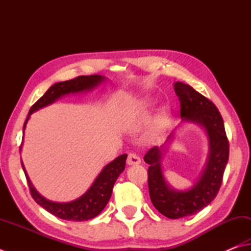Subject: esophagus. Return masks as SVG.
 Masks as SVG:
<instances>
[{
    "label": "esophagus",
    "mask_w": 251,
    "mask_h": 251,
    "mask_svg": "<svg viewBox=\"0 0 251 251\" xmlns=\"http://www.w3.org/2000/svg\"><path fill=\"white\" fill-rule=\"evenodd\" d=\"M141 163V158L139 157V155H136L134 153H130L129 156H127L126 159V164L129 166H132V165H139Z\"/></svg>",
    "instance_id": "1"
}]
</instances>
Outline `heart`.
I'll list each match as a JSON object with an SVG mask.
<instances>
[{
  "label": "heart",
  "instance_id": "1",
  "mask_svg": "<svg viewBox=\"0 0 251 251\" xmlns=\"http://www.w3.org/2000/svg\"><path fill=\"white\" fill-rule=\"evenodd\" d=\"M154 108V102L150 99H143V100L136 103L126 120L124 122V129L130 133H135L143 129L144 126L150 121L152 111ZM170 124V113L167 108H162L157 115L155 116L153 124L151 126L148 132V136L150 140L158 139L164 132L167 130Z\"/></svg>",
  "mask_w": 251,
  "mask_h": 251
}]
</instances>
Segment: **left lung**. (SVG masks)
Returning <instances> with one entry per match:
<instances>
[{
  "label": "left lung",
  "mask_w": 251,
  "mask_h": 251,
  "mask_svg": "<svg viewBox=\"0 0 251 251\" xmlns=\"http://www.w3.org/2000/svg\"><path fill=\"white\" fill-rule=\"evenodd\" d=\"M174 89L180 100L182 124L200 126L206 134L209 153L204 168L189 189L178 190L169 186L164 177L162 159L175 140V131L160 148L151 149L145 154L144 160L150 165L149 190L155 209L168 219H180L198 213L214 200L228 162L229 145L223 119L214 103L188 84L176 82Z\"/></svg>",
  "instance_id": "8db88e82"
}]
</instances>
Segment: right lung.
<instances>
[{
    "instance_id": "add662e5",
    "label": "right lung",
    "mask_w": 251,
    "mask_h": 251,
    "mask_svg": "<svg viewBox=\"0 0 251 251\" xmlns=\"http://www.w3.org/2000/svg\"><path fill=\"white\" fill-rule=\"evenodd\" d=\"M105 81H107V78L105 76H101V75H89V76H78L74 79H70V81L53 84L45 93V95L30 108L27 119L24 124L23 134H25L26 125L32 112L49 106L58 99L70 95V94H79L93 91L94 88H96ZM20 151H22V148ZM126 157V154H122L109 164H107L101 169V172L99 173L95 180L92 183V186L88 188V190L77 199L70 202H54L46 199L44 196H41L36 190L34 184L31 183L23 162L22 167L27 178L31 197L34 198V200L38 204L48 211L49 213L59 217V219L82 222L94 219L105 209L111 197L113 184H115L118 177L120 176V174L125 170Z\"/></svg>"
}]
</instances>
